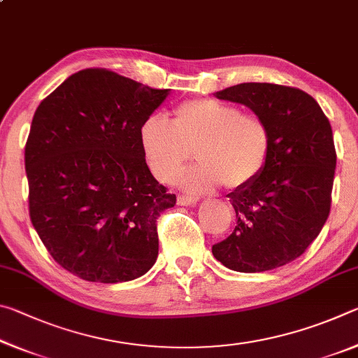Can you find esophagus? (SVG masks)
<instances>
[{
  "instance_id": "1",
  "label": "esophagus",
  "mask_w": 358,
  "mask_h": 358,
  "mask_svg": "<svg viewBox=\"0 0 358 358\" xmlns=\"http://www.w3.org/2000/svg\"><path fill=\"white\" fill-rule=\"evenodd\" d=\"M177 201H178V205H191V203H196L199 199L189 197V196H178Z\"/></svg>"
}]
</instances>
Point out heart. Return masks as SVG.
<instances>
[{
    "instance_id": "heart-1",
    "label": "heart",
    "mask_w": 358,
    "mask_h": 358,
    "mask_svg": "<svg viewBox=\"0 0 358 358\" xmlns=\"http://www.w3.org/2000/svg\"><path fill=\"white\" fill-rule=\"evenodd\" d=\"M141 145L150 171L159 181L177 177L196 150L201 164L181 175L185 189L205 192L221 183L227 189H240L264 172L271 153V132L256 113L201 98L175 107L172 123L159 115L145 120Z\"/></svg>"
}]
</instances>
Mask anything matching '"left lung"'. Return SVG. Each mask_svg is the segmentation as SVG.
Listing matches in <instances>:
<instances>
[{
    "label": "left lung",
    "instance_id": "1",
    "mask_svg": "<svg viewBox=\"0 0 358 358\" xmlns=\"http://www.w3.org/2000/svg\"><path fill=\"white\" fill-rule=\"evenodd\" d=\"M215 96L266 121L271 153L257 180L229 194L237 226L211 251L235 271L280 268L308 250L330 215L336 167L330 121L313 96L294 87L240 83Z\"/></svg>",
    "mask_w": 358,
    "mask_h": 358
}]
</instances>
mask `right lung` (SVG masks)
<instances>
[{"label": "right lung", "mask_w": 358, "mask_h": 358, "mask_svg": "<svg viewBox=\"0 0 358 358\" xmlns=\"http://www.w3.org/2000/svg\"><path fill=\"white\" fill-rule=\"evenodd\" d=\"M169 92L90 68L36 108L29 217L55 262L85 281H131L156 262L157 220L177 197L151 175L141 128Z\"/></svg>", "instance_id": "add662e5"}]
</instances>
